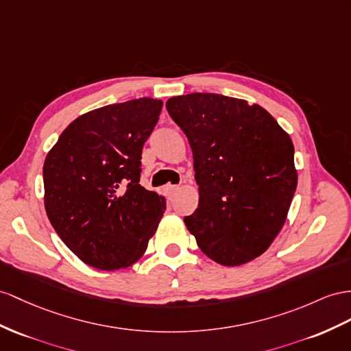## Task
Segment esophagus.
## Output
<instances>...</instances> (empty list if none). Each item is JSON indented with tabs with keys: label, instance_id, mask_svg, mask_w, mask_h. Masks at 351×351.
<instances>
[{
	"label": "esophagus",
	"instance_id": "obj_1",
	"mask_svg": "<svg viewBox=\"0 0 351 351\" xmlns=\"http://www.w3.org/2000/svg\"><path fill=\"white\" fill-rule=\"evenodd\" d=\"M179 191V186L178 185H166L165 186V193L169 195V197H172L173 194H176Z\"/></svg>",
	"mask_w": 351,
	"mask_h": 351
}]
</instances>
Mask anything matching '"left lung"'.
<instances>
[{"label": "left lung", "mask_w": 351, "mask_h": 351, "mask_svg": "<svg viewBox=\"0 0 351 351\" xmlns=\"http://www.w3.org/2000/svg\"><path fill=\"white\" fill-rule=\"evenodd\" d=\"M166 108L194 157L199 208L184 218L188 231L215 263L254 261L283 228L298 184L291 136L245 99L191 93Z\"/></svg>", "instance_id": "obj_1"}]
</instances>
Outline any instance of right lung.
<instances>
[{
    "instance_id": "obj_1",
    "label": "right lung",
    "mask_w": 351,
    "mask_h": 351,
    "mask_svg": "<svg viewBox=\"0 0 351 351\" xmlns=\"http://www.w3.org/2000/svg\"><path fill=\"white\" fill-rule=\"evenodd\" d=\"M161 106L141 97L88 111L62 132L44 160L49 221L90 267L133 265L163 218L165 197L139 184L142 148Z\"/></svg>"
}]
</instances>
